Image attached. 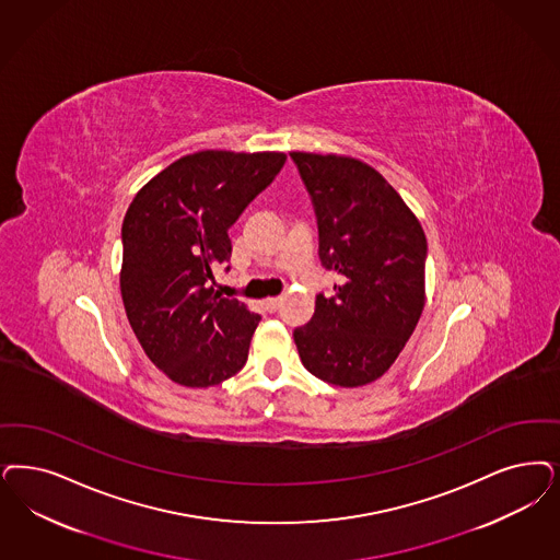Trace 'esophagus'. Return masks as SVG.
<instances>
[{
	"label": "esophagus",
	"mask_w": 560,
	"mask_h": 560,
	"mask_svg": "<svg viewBox=\"0 0 560 560\" xmlns=\"http://www.w3.org/2000/svg\"><path fill=\"white\" fill-rule=\"evenodd\" d=\"M279 304H281V298H267V300H265V306H267V310H270V312L279 308Z\"/></svg>",
	"instance_id": "1"
}]
</instances>
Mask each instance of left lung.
<instances>
[{"label": "left lung", "instance_id": "8db88e82", "mask_svg": "<svg viewBox=\"0 0 560 560\" xmlns=\"http://www.w3.org/2000/svg\"><path fill=\"white\" fill-rule=\"evenodd\" d=\"M318 219L320 262L335 295L316 298L293 330L302 364L328 385L381 378L406 348L425 304V235L383 175L346 154L293 151Z\"/></svg>", "mask_w": 560, "mask_h": 560}]
</instances>
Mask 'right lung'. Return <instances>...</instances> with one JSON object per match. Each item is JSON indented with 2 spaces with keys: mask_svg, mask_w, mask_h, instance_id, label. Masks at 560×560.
<instances>
[{
  "mask_svg": "<svg viewBox=\"0 0 560 560\" xmlns=\"http://www.w3.org/2000/svg\"><path fill=\"white\" fill-rule=\"evenodd\" d=\"M288 154L198 151L149 179L130 202L119 290L149 360L167 378L207 388L237 374L260 316L212 290L232 256L228 230Z\"/></svg>",
  "mask_w": 560,
  "mask_h": 560,
  "instance_id": "obj_1",
  "label": "right lung"
}]
</instances>
